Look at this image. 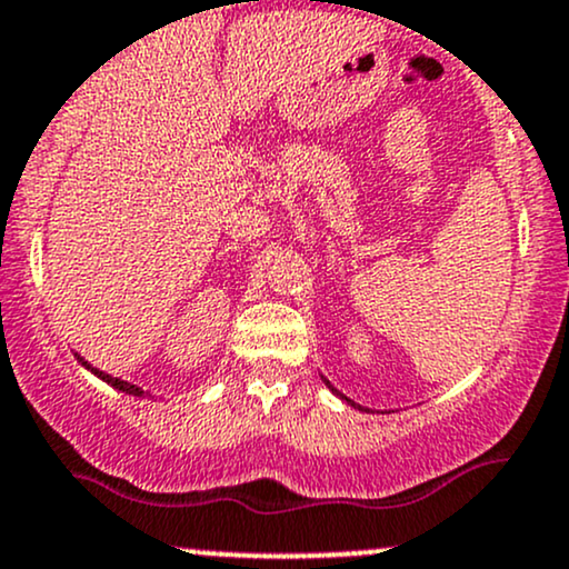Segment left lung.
Instances as JSON below:
<instances>
[{
  "label": "left lung",
  "instance_id": "8db88e82",
  "mask_svg": "<svg viewBox=\"0 0 569 569\" xmlns=\"http://www.w3.org/2000/svg\"><path fill=\"white\" fill-rule=\"evenodd\" d=\"M321 380H323V385H326V388H329V390H331V393H335L337 398H342V401H345V403H348V407H352V409H358V411H369L367 407H361V403H356V401H352V398H348V396H345V393H342V390H337V388H335V385H331L329 380H326V377H323V375H321Z\"/></svg>",
  "mask_w": 569,
  "mask_h": 569
}]
</instances>
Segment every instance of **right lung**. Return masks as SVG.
Masks as SVG:
<instances>
[{
  "mask_svg": "<svg viewBox=\"0 0 569 569\" xmlns=\"http://www.w3.org/2000/svg\"><path fill=\"white\" fill-rule=\"evenodd\" d=\"M74 356H77V361H80L82 367L90 371V375H96L98 380H103V382H107V385H112V388H114V390H120V393H128V396H136V398H143V396H147V398H154L152 393H149V390L139 388V385H133V382H128V380H120V377H112V375H107V371L96 369L93 363H88V361H84V358L80 356V352H74Z\"/></svg>",
  "mask_w": 569,
  "mask_h": 569,
  "instance_id": "add662e5",
  "label": "right lung"
}]
</instances>
